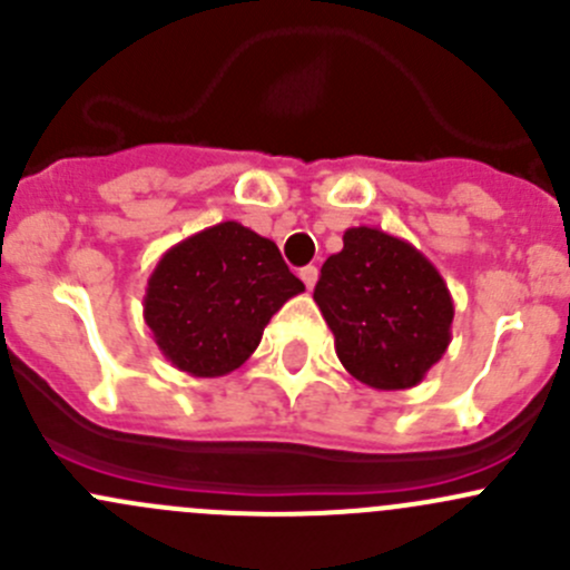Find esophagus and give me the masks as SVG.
<instances>
[{
    "instance_id": "34e87169",
    "label": "esophagus",
    "mask_w": 570,
    "mask_h": 570,
    "mask_svg": "<svg viewBox=\"0 0 570 570\" xmlns=\"http://www.w3.org/2000/svg\"><path fill=\"white\" fill-rule=\"evenodd\" d=\"M301 278H303V284L308 286V289H314V284H317V278H320V269L314 267V264H308V267L301 269Z\"/></svg>"
}]
</instances>
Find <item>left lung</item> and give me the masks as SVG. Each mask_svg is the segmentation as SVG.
Returning <instances> with one entry per match:
<instances>
[{
	"label": "left lung",
	"mask_w": 570,
	"mask_h": 570,
	"mask_svg": "<svg viewBox=\"0 0 570 570\" xmlns=\"http://www.w3.org/2000/svg\"><path fill=\"white\" fill-rule=\"evenodd\" d=\"M342 239L314 289L338 361L377 392L413 389L452 342L446 281L422 250L381 228H347Z\"/></svg>",
	"instance_id": "1"
}]
</instances>
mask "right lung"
Wrapping results in <instances>:
<instances>
[{"mask_svg": "<svg viewBox=\"0 0 570 570\" xmlns=\"http://www.w3.org/2000/svg\"><path fill=\"white\" fill-rule=\"evenodd\" d=\"M301 292L273 239L226 220L163 253L142 320L176 370L223 377L250 358L273 314Z\"/></svg>", "mask_w": 570, "mask_h": 570, "instance_id": "right-lung-1", "label": "right lung"}]
</instances>
